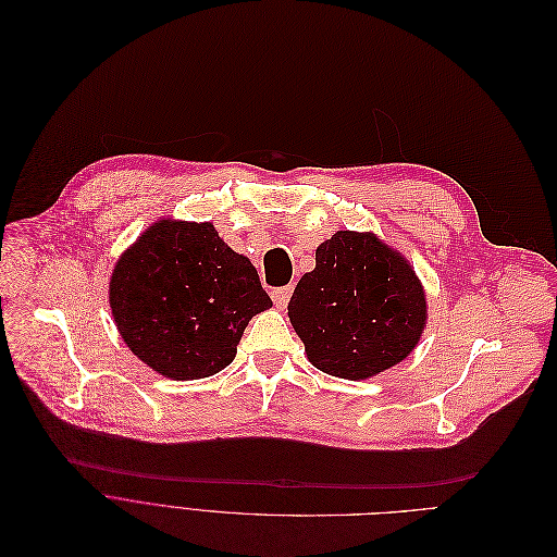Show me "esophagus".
<instances>
[{
  "label": "esophagus",
  "mask_w": 557,
  "mask_h": 557,
  "mask_svg": "<svg viewBox=\"0 0 557 557\" xmlns=\"http://www.w3.org/2000/svg\"><path fill=\"white\" fill-rule=\"evenodd\" d=\"M289 297H293V285H285V287H276L272 293V299L276 304V308H285Z\"/></svg>",
  "instance_id": "1"
}]
</instances>
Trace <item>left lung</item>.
I'll list each match as a JSON object with an SVG mask.
<instances>
[{
	"mask_svg": "<svg viewBox=\"0 0 557 557\" xmlns=\"http://www.w3.org/2000/svg\"><path fill=\"white\" fill-rule=\"evenodd\" d=\"M287 304L312 367L360 381L401 362L426 324L410 264L369 233L337 231L317 247Z\"/></svg>",
	"mask_w": 557,
	"mask_h": 557,
	"instance_id": "1",
	"label": "left lung"
}]
</instances>
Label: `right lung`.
I'll return each mask as SVG.
<instances>
[{
	"instance_id": "add662e5",
	"label": "right lung",
	"mask_w": 557,
	"mask_h": 557,
	"mask_svg": "<svg viewBox=\"0 0 557 557\" xmlns=\"http://www.w3.org/2000/svg\"><path fill=\"white\" fill-rule=\"evenodd\" d=\"M270 306L253 264L208 222H158L111 278V308L128 349L174 381L222 372L251 317Z\"/></svg>"
}]
</instances>
